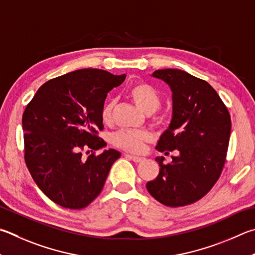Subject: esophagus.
Returning <instances> with one entry per match:
<instances>
[{
  "label": "esophagus",
  "mask_w": 255,
  "mask_h": 255,
  "mask_svg": "<svg viewBox=\"0 0 255 255\" xmlns=\"http://www.w3.org/2000/svg\"><path fill=\"white\" fill-rule=\"evenodd\" d=\"M126 156L127 157H129V158L130 159H132L133 161H135V163H140V161H142L143 159V157H139V156H135V155H129V154H126Z\"/></svg>",
  "instance_id": "34e87169"
}]
</instances>
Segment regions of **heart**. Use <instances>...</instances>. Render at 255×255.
Masks as SVG:
<instances>
[{"instance_id": "b5f03b06", "label": "heart", "mask_w": 255, "mask_h": 255, "mask_svg": "<svg viewBox=\"0 0 255 255\" xmlns=\"http://www.w3.org/2000/svg\"><path fill=\"white\" fill-rule=\"evenodd\" d=\"M128 96L136 104V106L143 113L152 114L159 108L161 104L160 96L154 87L149 83L139 81L133 83L129 88ZM115 104L108 103L101 110V119L105 124H110L113 120ZM151 139V132L146 129H138V130H120L116 132L113 137V142L116 147L120 149L139 152L142 150L145 143Z\"/></svg>"}]
</instances>
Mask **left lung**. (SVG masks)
Segmentation results:
<instances>
[{"label":"left lung","mask_w":255,"mask_h":255,"mask_svg":"<svg viewBox=\"0 0 255 255\" xmlns=\"http://www.w3.org/2000/svg\"><path fill=\"white\" fill-rule=\"evenodd\" d=\"M168 83L173 92V118L156 149L176 150L170 164H159V174L146 184L155 200L179 207L201 200L223 170L231 135V116L223 101L205 80L178 69L152 73Z\"/></svg>","instance_id":"1"}]
</instances>
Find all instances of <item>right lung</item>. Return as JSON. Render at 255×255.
I'll list each match as a JSON object with an SVG mask.
<instances>
[{"label": "right lung", "instance_id": "right-lung-1", "mask_svg": "<svg viewBox=\"0 0 255 255\" xmlns=\"http://www.w3.org/2000/svg\"><path fill=\"white\" fill-rule=\"evenodd\" d=\"M100 69H81L39 88L23 113L24 160L32 178L51 201L71 210L86 207L103 191L120 152L106 146L101 110L108 92L124 82ZM92 151L87 157L83 151Z\"/></svg>", "mask_w": 255, "mask_h": 255}]
</instances>
